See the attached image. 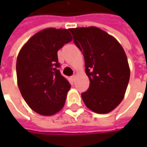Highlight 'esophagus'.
<instances>
[{"label": "esophagus", "instance_id": "1", "mask_svg": "<svg viewBox=\"0 0 147 147\" xmlns=\"http://www.w3.org/2000/svg\"><path fill=\"white\" fill-rule=\"evenodd\" d=\"M76 75H73V76L71 77V79L73 80V81H75V79H76Z\"/></svg>", "mask_w": 147, "mask_h": 147}]
</instances>
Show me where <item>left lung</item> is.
<instances>
[{"label": "left lung", "instance_id": "left-lung-1", "mask_svg": "<svg viewBox=\"0 0 147 147\" xmlns=\"http://www.w3.org/2000/svg\"><path fill=\"white\" fill-rule=\"evenodd\" d=\"M83 54L90 86L82 93L84 104L97 114H107L121 103L130 78L127 55L113 36L96 27L69 28Z\"/></svg>", "mask_w": 147, "mask_h": 147}]
</instances>
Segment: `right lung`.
<instances>
[{
    "label": "right lung",
    "instance_id": "obj_1",
    "mask_svg": "<svg viewBox=\"0 0 147 147\" xmlns=\"http://www.w3.org/2000/svg\"><path fill=\"white\" fill-rule=\"evenodd\" d=\"M71 41L68 29L47 28L29 38L20 51L18 86L26 103L39 115H54L65 105L71 85L58 69L57 51Z\"/></svg>",
    "mask_w": 147,
    "mask_h": 147
}]
</instances>
